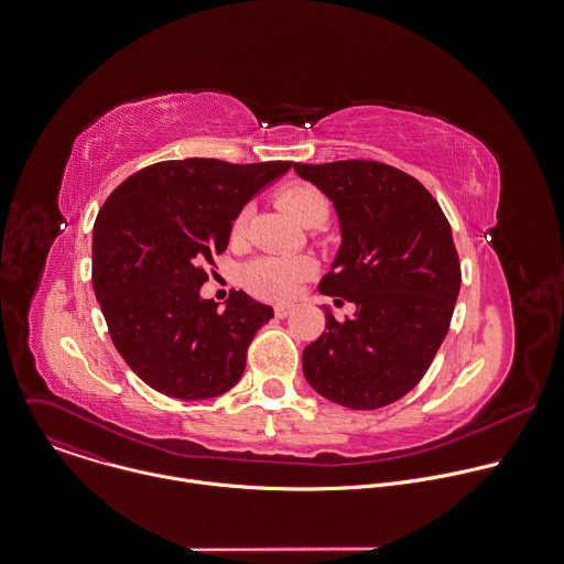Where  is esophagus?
I'll list each match as a JSON object with an SVG mask.
<instances>
[{"label":"esophagus","instance_id":"esophagus-1","mask_svg":"<svg viewBox=\"0 0 564 564\" xmlns=\"http://www.w3.org/2000/svg\"><path fill=\"white\" fill-rule=\"evenodd\" d=\"M292 305H274V316L276 318H288L292 314Z\"/></svg>","mask_w":564,"mask_h":564}]
</instances>
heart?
Returning <instances> with one entry per match:
<instances>
[{
	"instance_id": "obj_1",
	"label": "heart",
	"mask_w": 564,
	"mask_h": 564,
	"mask_svg": "<svg viewBox=\"0 0 564 564\" xmlns=\"http://www.w3.org/2000/svg\"><path fill=\"white\" fill-rule=\"evenodd\" d=\"M276 199L305 226H318L329 215V199L314 184H305V182L288 184L279 191ZM248 213H250L248 206H243L237 213V217L232 221L235 235H241L246 230ZM312 272H314L312 261H307L303 257L265 254L246 265L243 283L252 294H257L261 299L283 301V299H290L299 290V285L307 276H312Z\"/></svg>"
}]
</instances>
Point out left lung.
I'll list each match as a JSON object with an SVG mask.
<instances>
[{
  "instance_id": "obj_1",
  "label": "left lung",
  "mask_w": 564,
  "mask_h": 564,
  "mask_svg": "<svg viewBox=\"0 0 564 564\" xmlns=\"http://www.w3.org/2000/svg\"><path fill=\"white\" fill-rule=\"evenodd\" d=\"M336 206L343 246L321 294L356 305L327 312L303 351L312 389L354 411H376L420 384L440 351L462 288L451 224L413 175L376 160L294 164ZM343 303V301H336Z\"/></svg>"
}]
</instances>
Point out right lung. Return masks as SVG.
I'll return each mask as SVG.
<instances>
[{
    "mask_svg": "<svg viewBox=\"0 0 564 564\" xmlns=\"http://www.w3.org/2000/svg\"><path fill=\"white\" fill-rule=\"evenodd\" d=\"M290 166L164 160L129 175L98 210L94 292L113 347L158 393L206 400L239 382L272 307L232 290L219 312L199 290L206 268L228 248L237 213Z\"/></svg>",
    "mask_w": 564,
    "mask_h": 564,
    "instance_id": "add662e5",
    "label": "right lung"
}]
</instances>
